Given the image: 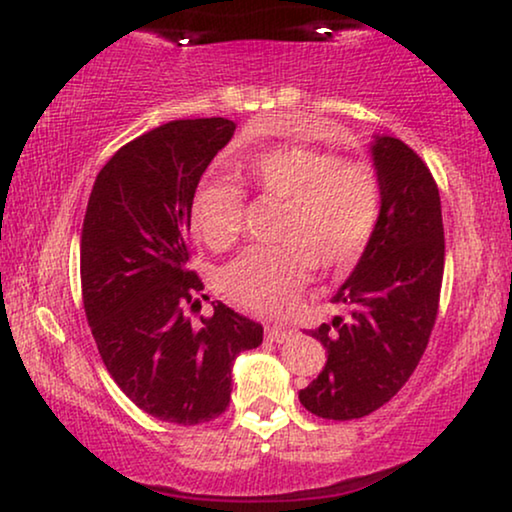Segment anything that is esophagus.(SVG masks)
<instances>
[{
    "instance_id": "1",
    "label": "esophagus",
    "mask_w": 512,
    "mask_h": 512,
    "mask_svg": "<svg viewBox=\"0 0 512 512\" xmlns=\"http://www.w3.org/2000/svg\"><path fill=\"white\" fill-rule=\"evenodd\" d=\"M293 335L291 328H282V326H265V338L270 342H286Z\"/></svg>"
}]
</instances>
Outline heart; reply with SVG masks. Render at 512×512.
Instances as JSON below:
<instances>
[{
  "label": "heart",
  "mask_w": 512,
  "mask_h": 512,
  "mask_svg": "<svg viewBox=\"0 0 512 512\" xmlns=\"http://www.w3.org/2000/svg\"><path fill=\"white\" fill-rule=\"evenodd\" d=\"M251 191L284 202L279 247H251L230 261L219 286L230 303L258 314H282L310 279L314 265L345 270L359 261L382 212L377 172L307 146H277L237 165ZM244 195L226 179H205L193 195L195 233L214 249L240 237Z\"/></svg>",
  "instance_id": "obj_1"
}]
</instances>
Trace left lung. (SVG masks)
Listing matches in <instances>:
<instances>
[{
  "label": "left lung",
  "instance_id": "obj_1",
  "mask_svg": "<svg viewBox=\"0 0 512 512\" xmlns=\"http://www.w3.org/2000/svg\"><path fill=\"white\" fill-rule=\"evenodd\" d=\"M373 163L382 212L361 261L333 296L345 317L314 328L326 366L300 389L312 415L347 422L394 398L415 373L433 324L445 268V233L436 179L396 137H375Z\"/></svg>",
  "mask_w": 512,
  "mask_h": 512
}]
</instances>
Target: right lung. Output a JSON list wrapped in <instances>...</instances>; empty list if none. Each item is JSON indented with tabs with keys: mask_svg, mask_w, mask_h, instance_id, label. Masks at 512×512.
Wrapping results in <instances>:
<instances>
[{
	"mask_svg": "<svg viewBox=\"0 0 512 512\" xmlns=\"http://www.w3.org/2000/svg\"><path fill=\"white\" fill-rule=\"evenodd\" d=\"M228 118L170 121L121 146L97 174L81 230V291L104 366L137 408L193 426L230 403L233 361L263 326L228 305L191 324L202 279L188 268L202 172L230 142Z\"/></svg>",
	"mask_w": 512,
	"mask_h": 512,
	"instance_id": "obj_1",
	"label": "right lung"
}]
</instances>
